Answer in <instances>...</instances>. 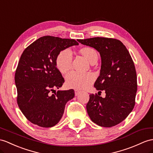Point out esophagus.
Masks as SVG:
<instances>
[{
	"instance_id": "34e87169",
	"label": "esophagus",
	"mask_w": 153,
	"mask_h": 153,
	"mask_svg": "<svg viewBox=\"0 0 153 153\" xmlns=\"http://www.w3.org/2000/svg\"><path fill=\"white\" fill-rule=\"evenodd\" d=\"M80 94V91H78V90L74 91V94H75V96H78Z\"/></svg>"
}]
</instances>
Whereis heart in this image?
<instances>
[{
    "mask_svg": "<svg viewBox=\"0 0 153 153\" xmlns=\"http://www.w3.org/2000/svg\"><path fill=\"white\" fill-rule=\"evenodd\" d=\"M81 53L91 64H95L98 59V53L92 47L81 48ZM73 52L69 48L61 51L56 58V65L62 73H65L71 68L73 62ZM95 75L91 73H80L76 71L69 73L65 76V82L68 86L74 89H85L89 87L95 80Z\"/></svg>",
    "mask_w": 153,
    "mask_h": 153,
    "instance_id": "b5f03b06",
    "label": "heart"
}]
</instances>
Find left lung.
<instances>
[{
  "mask_svg": "<svg viewBox=\"0 0 153 153\" xmlns=\"http://www.w3.org/2000/svg\"><path fill=\"white\" fill-rule=\"evenodd\" d=\"M94 47L101 57L100 75L94 86L101 92L89 95L86 109L93 122L103 127H111L125 120L135 106L137 76L134 64L128 51L121 41L114 38H96L78 39Z\"/></svg>",
  "mask_w": 153,
  "mask_h": 153,
  "instance_id": "obj_1",
  "label": "left lung"
}]
</instances>
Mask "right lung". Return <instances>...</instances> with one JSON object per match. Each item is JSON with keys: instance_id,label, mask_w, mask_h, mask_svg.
Here are the masks:
<instances>
[{"instance_id": "1", "label": "right lung", "mask_w": 153, "mask_h": 153, "mask_svg": "<svg viewBox=\"0 0 153 153\" xmlns=\"http://www.w3.org/2000/svg\"><path fill=\"white\" fill-rule=\"evenodd\" d=\"M79 45L76 40L43 36L30 45L21 54L15 74L17 102L32 123L52 127L61 120L68 100L74 97L73 89L55 91L64 79L56 65L61 51Z\"/></svg>"}]
</instances>
